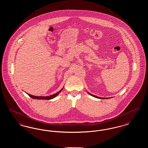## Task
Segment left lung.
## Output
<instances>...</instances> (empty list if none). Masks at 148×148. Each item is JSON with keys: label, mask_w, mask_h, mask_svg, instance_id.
Returning a JSON list of instances; mask_svg holds the SVG:
<instances>
[{"label": "left lung", "mask_w": 148, "mask_h": 148, "mask_svg": "<svg viewBox=\"0 0 148 148\" xmlns=\"http://www.w3.org/2000/svg\"><path fill=\"white\" fill-rule=\"evenodd\" d=\"M88 93H89V94H90V95H92V97H95V98H97L107 99V98H100V97H97V96H95V95H92V94H90V93H89V92H88Z\"/></svg>", "instance_id": "obj_1"}]
</instances>
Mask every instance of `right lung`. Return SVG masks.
Listing matches in <instances>:
<instances>
[{
  "mask_svg": "<svg viewBox=\"0 0 148 148\" xmlns=\"http://www.w3.org/2000/svg\"><path fill=\"white\" fill-rule=\"evenodd\" d=\"M63 89H63H62L60 91H59V92H56V94H53V95H50V96H47V97H36V96H34V95H30V94H28V95L29 97H30L32 98L35 99H44V100H49V99H51L54 98H55V97H56V96L60 92H62V90Z\"/></svg>",
  "mask_w": 148,
  "mask_h": 148,
  "instance_id": "obj_1",
  "label": "right lung"
}]
</instances>
